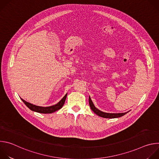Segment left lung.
Listing matches in <instances>:
<instances>
[{"label": "left lung", "mask_w": 159, "mask_h": 159, "mask_svg": "<svg viewBox=\"0 0 159 159\" xmlns=\"http://www.w3.org/2000/svg\"><path fill=\"white\" fill-rule=\"evenodd\" d=\"M89 105L90 107V109H91L93 112L97 115H98L99 116L104 118H119V117H121L123 116H124L125 115H126L128 112H121V113H107V112H102L100 110H99L98 108H96L95 107V106L94 105L91 99H90V96L89 98Z\"/></svg>", "instance_id": "obj_1"}]
</instances>
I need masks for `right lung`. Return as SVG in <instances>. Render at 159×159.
I'll return each mask as SVG.
<instances>
[{
	"instance_id": "add662e5",
	"label": "right lung",
	"mask_w": 159,
	"mask_h": 159,
	"mask_svg": "<svg viewBox=\"0 0 159 159\" xmlns=\"http://www.w3.org/2000/svg\"><path fill=\"white\" fill-rule=\"evenodd\" d=\"M66 96H67V94H66L65 96L57 104H55V105L52 106H48V107H42V106H36V105L32 104H31L28 102H26L24 99H22L21 98L20 99L22 101H23V102L26 104V106L29 109H30L31 111H35V112H39V113H43V114H48V113L54 112L56 111H58L60 109H61L62 107V106H63L65 102V99H66Z\"/></svg>"
}]
</instances>
